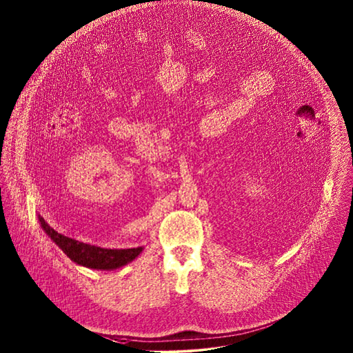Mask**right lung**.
Segmentation results:
<instances>
[{
  "instance_id": "right-lung-1",
  "label": "right lung",
  "mask_w": 353,
  "mask_h": 353,
  "mask_svg": "<svg viewBox=\"0 0 353 353\" xmlns=\"http://www.w3.org/2000/svg\"><path fill=\"white\" fill-rule=\"evenodd\" d=\"M43 229L49 237L63 250V252L76 265L94 269V270H116L120 269L141 255L143 248H127V250H112L102 248L91 244H85L71 237L63 236L56 230H52L43 222Z\"/></svg>"
}]
</instances>
